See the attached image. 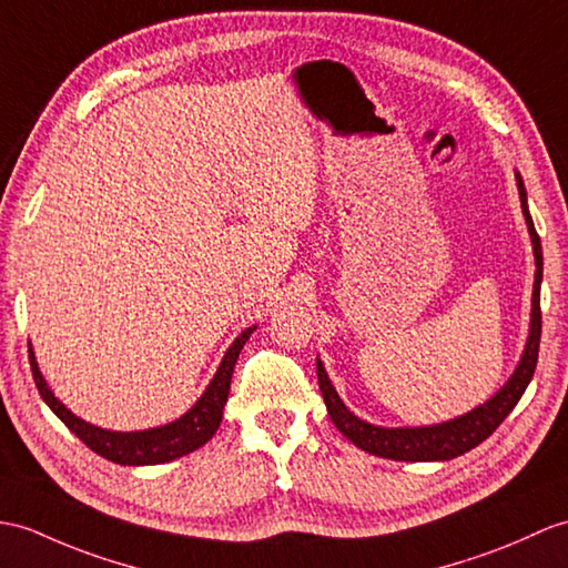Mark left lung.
<instances>
[{"label": "left lung", "mask_w": 568, "mask_h": 568, "mask_svg": "<svg viewBox=\"0 0 568 568\" xmlns=\"http://www.w3.org/2000/svg\"><path fill=\"white\" fill-rule=\"evenodd\" d=\"M518 179V191H520V205L523 215L527 222V230L532 236V248H535V293H532V324H530V336H527V344L523 351L520 365L516 373L506 382V387L500 389L496 397H491L486 404L477 406L474 412L459 416L455 420H447L440 426H424V428H379L373 424H365L358 416H353L344 402L338 399L336 389L328 382V375L324 365L316 361V377H320V389L326 404V412L332 416L336 428L346 435V438L361 447V450L387 457V459H399V463H435V459H453L469 453L471 447L484 443L489 435L504 424V418L516 408L520 402L523 392L530 385L537 367V353H539V336H542V310H539V285H542V244H539V234L535 232V224L530 217V210H527V193L523 186L520 174Z\"/></svg>", "instance_id": "obj_1"}]
</instances>
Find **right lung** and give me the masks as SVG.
<instances>
[{
	"label": "right lung",
	"mask_w": 568,
	"mask_h": 568,
	"mask_svg": "<svg viewBox=\"0 0 568 568\" xmlns=\"http://www.w3.org/2000/svg\"><path fill=\"white\" fill-rule=\"evenodd\" d=\"M254 328H246L242 336H236L230 351L224 353V358L217 367V373L210 382L205 394L195 402L189 414H183L174 424H166L160 428H150V430H135V433H115V430H103L87 424V420L77 418L70 408H64L55 394H52L45 385V379L38 371V363L33 358V351L29 346V361H31V373L36 379V387L41 392L43 402L52 408L64 426H68L79 440H82L89 450H94L97 455L111 459L115 465H162L169 463V459H176L189 455L197 447L205 445L210 438H213L215 430L220 428L222 420V408L224 402H227L230 394V382L236 358L244 348V344L252 336Z\"/></svg>",
	"instance_id": "1"
}]
</instances>
